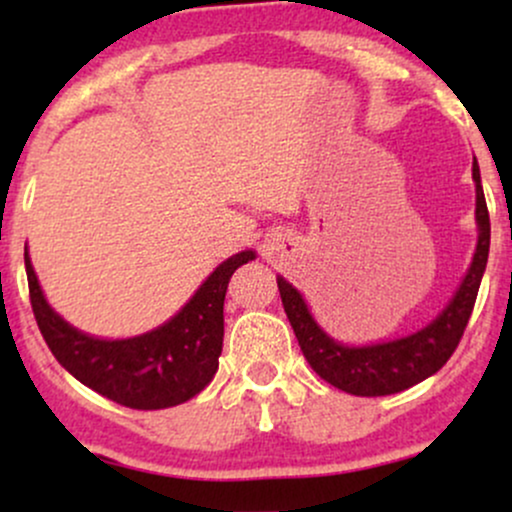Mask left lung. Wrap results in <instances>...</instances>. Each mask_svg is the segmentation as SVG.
<instances>
[{
	"label": "left lung",
	"instance_id": "obj_1",
	"mask_svg": "<svg viewBox=\"0 0 512 512\" xmlns=\"http://www.w3.org/2000/svg\"><path fill=\"white\" fill-rule=\"evenodd\" d=\"M472 178L477 185V252H474V260L448 308L424 330L395 339V342L344 346L334 342L327 332H322L301 293L293 289L284 276H276L281 303H284L286 317L296 332L298 346H301L305 361L322 380L356 397H383L421 383L448 363L452 351L460 344L469 315H472L491 245V221L484 190H481L477 158H474Z\"/></svg>",
	"mask_w": 512,
	"mask_h": 512
}]
</instances>
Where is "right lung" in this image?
I'll use <instances>...</instances> for the list:
<instances>
[{"mask_svg":"<svg viewBox=\"0 0 512 512\" xmlns=\"http://www.w3.org/2000/svg\"><path fill=\"white\" fill-rule=\"evenodd\" d=\"M35 322L52 356L79 383L129 409H166L204 390L219 368L223 346V298L245 250L219 264L195 296L166 325L132 339L88 337L64 322L45 301L28 250L23 252Z\"/></svg>","mask_w":512,"mask_h":512,"instance_id":"right-lung-1","label":"right lung"}]
</instances>
